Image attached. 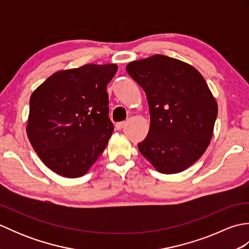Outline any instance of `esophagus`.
<instances>
[{
    "label": "esophagus",
    "instance_id": "1",
    "mask_svg": "<svg viewBox=\"0 0 249 249\" xmlns=\"http://www.w3.org/2000/svg\"><path fill=\"white\" fill-rule=\"evenodd\" d=\"M125 122H119V123H116L115 124V127H116V129H122V128H123L124 127V126H125Z\"/></svg>",
    "mask_w": 249,
    "mask_h": 249
}]
</instances>
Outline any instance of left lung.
<instances>
[{
    "label": "left lung",
    "instance_id": "8db88e82",
    "mask_svg": "<svg viewBox=\"0 0 249 249\" xmlns=\"http://www.w3.org/2000/svg\"><path fill=\"white\" fill-rule=\"evenodd\" d=\"M128 75L143 89L151 125L140 153L158 172H181L197 161L212 139L217 103L192 65L156 54L130 62Z\"/></svg>",
    "mask_w": 249,
    "mask_h": 249
}]
</instances>
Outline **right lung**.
Returning a JSON list of instances; mask_svg holds the SVG:
<instances>
[{"mask_svg":"<svg viewBox=\"0 0 249 249\" xmlns=\"http://www.w3.org/2000/svg\"><path fill=\"white\" fill-rule=\"evenodd\" d=\"M116 71L115 64L60 71L31 95L26 134L53 172L80 178L102 155L113 133L107 84Z\"/></svg>","mask_w":249,"mask_h":249,"instance_id":"add662e5","label":"right lung"}]
</instances>
